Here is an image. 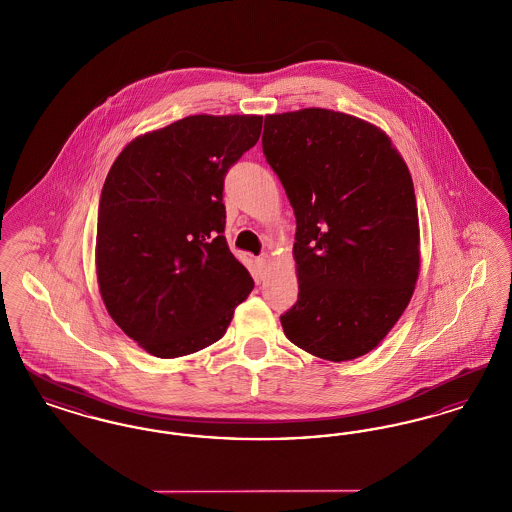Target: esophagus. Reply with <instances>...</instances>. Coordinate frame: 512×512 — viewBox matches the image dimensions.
<instances>
[{
  "label": "esophagus",
  "instance_id": "34e87169",
  "mask_svg": "<svg viewBox=\"0 0 512 512\" xmlns=\"http://www.w3.org/2000/svg\"><path fill=\"white\" fill-rule=\"evenodd\" d=\"M255 263H257L259 270H263V272H265L268 268V263H270V259H268V255H261V257H257V261H255Z\"/></svg>",
  "mask_w": 512,
  "mask_h": 512
}]
</instances>
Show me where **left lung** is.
Returning a JSON list of instances; mask_svg holds the SVG:
<instances>
[{
  "label": "left lung",
  "instance_id": "obj_1",
  "mask_svg": "<svg viewBox=\"0 0 512 512\" xmlns=\"http://www.w3.org/2000/svg\"><path fill=\"white\" fill-rule=\"evenodd\" d=\"M263 153L292 203L299 299L286 338L353 361L388 336L420 272L413 178L391 138L359 117L309 107L265 117Z\"/></svg>",
  "mask_w": 512,
  "mask_h": 512
}]
</instances>
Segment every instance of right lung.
Returning <instances> with one entry per match:
<instances>
[{
	"label": "right lung",
	"instance_id": "obj_1",
	"mask_svg": "<svg viewBox=\"0 0 512 512\" xmlns=\"http://www.w3.org/2000/svg\"><path fill=\"white\" fill-rule=\"evenodd\" d=\"M261 128V115H192L136 136L105 178L99 293L122 332L155 357L219 341L253 290L222 236V190Z\"/></svg>",
	"mask_w": 512,
	"mask_h": 512
}]
</instances>
